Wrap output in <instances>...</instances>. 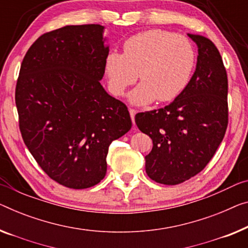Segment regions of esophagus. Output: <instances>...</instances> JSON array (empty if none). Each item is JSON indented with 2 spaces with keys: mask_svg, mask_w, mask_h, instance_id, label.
<instances>
[{
  "mask_svg": "<svg viewBox=\"0 0 248 248\" xmlns=\"http://www.w3.org/2000/svg\"><path fill=\"white\" fill-rule=\"evenodd\" d=\"M129 112H130V117H131V120H132V124H135V116L137 113V110L134 108H130L129 109Z\"/></svg>",
  "mask_w": 248,
  "mask_h": 248,
  "instance_id": "obj_1",
  "label": "esophagus"
}]
</instances>
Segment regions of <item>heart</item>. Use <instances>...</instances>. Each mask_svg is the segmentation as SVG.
<instances>
[{
  "instance_id": "1",
  "label": "heart",
  "mask_w": 248,
  "mask_h": 248,
  "mask_svg": "<svg viewBox=\"0 0 248 248\" xmlns=\"http://www.w3.org/2000/svg\"><path fill=\"white\" fill-rule=\"evenodd\" d=\"M197 53L186 36L165 30H148L125 40L123 54L107 55L105 72L109 90L124 95L135 84L138 73L141 83L129 95L135 105H146L155 99L168 102L176 99L189 84Z\"/></svg>"
}]
</instances>
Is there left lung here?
<instances>
[{"instance_id":"left-lung-1","label":"left lung","mask_w":248,"mask_h":248,"mask_svg":"<svg viewBox=\"0 0 248 248\" xmlns=\"http://www.w3.org/2000/svg\"><path fill=\"white\" fill-rule=\"evenodd\" d=\"M197 44L189 84L165 108L136 114L137 127L153 139L146 156L149 178L177 185L204 169L223 141L228 124V80L220 53L209 39L188 34Z\"/></svg>"}]
</instances>
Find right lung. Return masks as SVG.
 Wrapping results in <instances>:
<instances>
[{"label": "right lung", "mask_w": 248, "mask_h": 248, "mask_svg": "<svg viewBox=\"0 0 248 248\" xmlns=\"http://www.w3.org/2000/svg\"><path fill=\"white\" fill-rule=\"evenodd\" d=\"M102 31L83 24L44 33L24 55L16 81L25 146L51 179L72 189L105 178L109 146L132 125L127 106L100 83L109 54Z\"/></svg>", "instance_id": "add662e5"}]
</instances>
